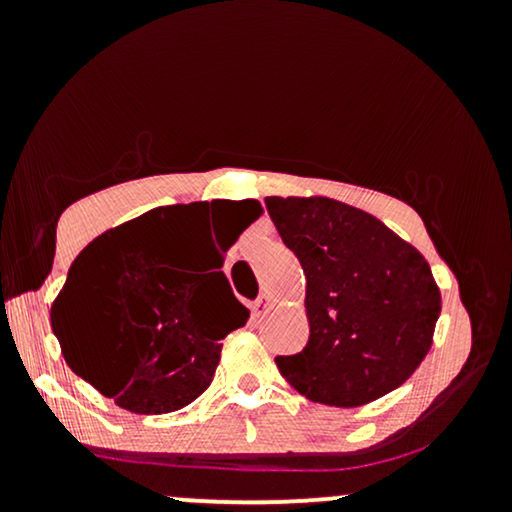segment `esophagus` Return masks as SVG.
I'll return each mask as SVG.
<instances>
[{
    "mask_svg": "<svg viewBox=\"0 0 512 512\" xmlns=\"http://www.w3.org/2000/svg\"><path fill=\"white\" fill-rule=\"evenodd\" d=\"M269 308H272V301H269V298L267 296H260V298H257V301L255 303H252V313H255L257 317H260V315H264V313H267V310Z\"/></svg>",
    "mask_w": 512,
    "mask_h": 512,
    "instance_id": "obj_1",
    "label": "esophagus"
}]
</instances>
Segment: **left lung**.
I'll return each instance as SVG.
<instances>
[{
  "mask_svg": "<svg viewBox=\"0 0 512 512\" xmlns=\"http://www.w3.org/2000/svg\"><path fill=\"white\" fill-rule=\"evenodd\" d=\"M305 274L310 339L279 356L301 395L363 407L407 383L433 344L440 289L426 257L368 211L330 197H267Z\"/></svg>",
  "mask_w": 512,
  "mask_h": 512,
  "instance_id": "left-lung-1",
  "label": "left lung"
}]
</instances>
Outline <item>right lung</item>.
Listing matches in <instances>:
<instances>
[{
	"instance_id": "add662e5",
	"label": "right lung",
	"mask_w": 512,
	"mask_h": 512,
	"mask_svg": "<svg viewBox=\"0 0 512 512\" xmlns=\"http://www.w3.org/2000/svg\"><path fill=\"white\" fill-rule=\"evenodd\" d=\"M238 204L240 221L216 236L221 252L262 216L257 199ZM204 223L207 202L151 209L91 240L69 267L52 332L69 368L117 407L168 414L195 402L214 380L221 339L248 322L221 252L211 272L192 274Z\"/></svg>"
}]
</instances>
